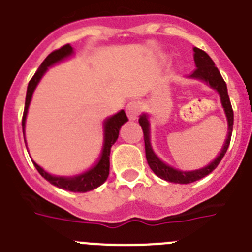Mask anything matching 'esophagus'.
Here are the masks:
<instances>
[{
	"label": "esophagus",
	"instance_id": "1",
	"mask_svg": "<svg viewBox=\"0 0 252 252\" xmlns=\"http://www.w3.org/2000/svg\"><path fill=\"white\" fill-rule=\"evenodd\" d=\"M140 110H142V106H140V104L138 101H129L126 106V115H128L130 121H135L137 119Z\"/></svg>",
	"mask_w": 252,
	"mask_h": 252
}]
</instances>
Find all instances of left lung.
I'll return each instance as SVG.
<instances>
[{"instance_id":"1","label":"left lung","mask_w":252,"mask_h":252,"mask_svg":"<svg viewBox=\"0 0 252 252\" xmlns=\"http://www.w3.org/2000/svg\"><path fill=\"white\" fill-rule=\"evenodd\" d=\"M194 54V64H196L197 69L192 72L191 75L188 78L191 79H197V80H202L207 84L208 87H211L212 89L216 90L220 95V99H221L222 108L225 110L226 118H227V138L225 140V144L222 147L220 154L215 158L210 164H207L203 168L196 169V171H180V169L173 168L172 165L167 164L165 162H163L157 154L154 153L153 148H152L151 143V123H149L148 114L143 113L139 117V124L143 129V134H144V144H146V157L147 162H148L149 167H151L152 171L157 174L159 178L164 181H168V182L173 183H181V185H187V183L196 182V181L201 180L203 177H206L207 174H210L211 172L216 168L219 163L221 162V159L223 158L225 153L227 152L228 146H230L231 140V134H232V126H233V112L232 106H231L230 98H228L227 93V87H226L225 80L222 79L221 74H220L219 69L215 66V63L212 61V59L207 55V54L203 51V50L198 49V47H194L193 49Z\"/></svg>"}]
</instances>
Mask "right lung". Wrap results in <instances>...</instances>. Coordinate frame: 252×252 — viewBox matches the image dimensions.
<instances>
[{
    "mask_svg": "<svg viewBox=\"0 0 252 252\" xmlns=\"http://www.w3.org/2000/svg\"><path fill=\"white\" fill-rule=\"evenodd\" d=\"M72 54H74V50H72V47L70 46L69 44L60 47L59 50L53 51V53L50 54V55L42 61V64L40 65L37 71L35 72V75L32 76V79H31L30 83H29L26 93V101H25V110L24 115H22V131H24V138L29 105H30L31 98H32V94L33 92H35L36 87H37V84L40 83L41 78L45 75V72L47 71V69H49L50 66H53L56 63H60V61H63L64 59L69 58ZM126 122H128V118H126L124 110L118 112L117 114L112 115V117H109L105 122H104L103 151H101V156L100 158H99L98 163H96L94 167H92L89 171L84 172V173L80 174H76V176L72 177L54 176V174L49 173V172L45 171L44 168H41L36 162H33V164H35L38 173L41 174L45 180L49 181L51 185L56 186V187L59 188H63V189H66V191L84 193V192L92 191L94 188H98L99 186H101L105 182L108 176H109L110 148H112L113 144L117 142L118 135H119V130H121L122 126H123Z\"/></svg>",
    "mask_w": 252,
    "mask_h": 252,
    "instance_id": "add662e5",
    "label": "right lung"
}]
</instances>
